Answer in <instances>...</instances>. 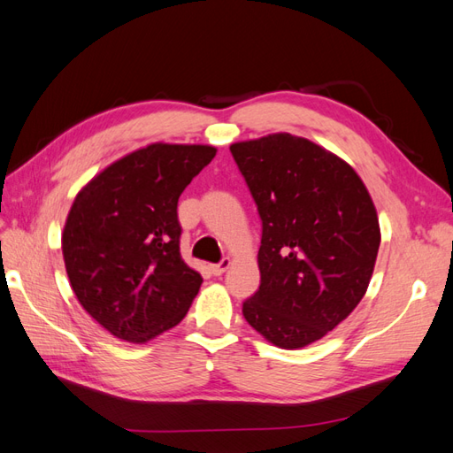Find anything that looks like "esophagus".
Returning <instances> with one entry per match:
<instances>
[{"label":"esophagus","instance_id":"esophagus-1","mask_svg":"<svg viewBox=\"0 0 453 453\" xmlns=\"http://www.w3.org/2000/svg\"><path fill=\"white\" fill-rule=\"evenodd\" d=\"M230 263H232V260H230L228 257H225V258H221V263H217V265H211V266H210V270H211V273H213V276H221V273H225V272L228 270Z\"/></svg>","mask_w":453,"mask_h":453}]
</instances>
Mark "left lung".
<instances>
[{
    "label": "left lung",
    "instance_id": "8db88e82",
    "mask_svg": "<svg viewBox=\"0 0 453 453\" xmlns=\"http://www.w3.org/2000/svg\"><path fill=\"white\" fill-rule=\"evenodd\" d=\"M263 223L260 285L242 313L285 349L304 348L361 303L380 225L361 177L323 147L291 134L230 145Z\"/></svg>",
    "mask_w": 453,
    "mask_h": 453
}]
</instances>
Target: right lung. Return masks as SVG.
<instances>
[{
	"mask_svg": "<svg viewBox=\"0 0 453 453\" xmlns=\"http://www.w3.org/2000/svg\"><path fill=\"white\" fill-rule=\"evenodd\" d=\"M215 153L153 143L77 195L62 234L67 278L81 306L113 336L147 342L193 304L202 276L181 258L177 202Z\"/></svg>",
	"mask_w": 453,
	"mask_h": 453,
	"instance_id": "1",
	"label": "right lung"
}]
</instances>
